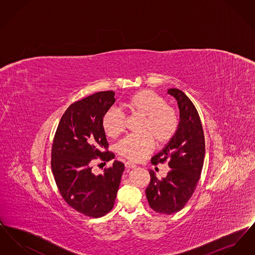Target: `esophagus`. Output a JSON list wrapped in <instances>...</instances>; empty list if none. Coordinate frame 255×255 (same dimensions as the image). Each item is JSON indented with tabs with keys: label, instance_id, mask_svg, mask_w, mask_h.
Wrapping results in <instances>:
<instances>
[{
	"label": "esophagus",
	"instance_id": "1",
	"mask_svg": "<svg viewBox=\"0 0 255 255\" xmlns=\"http://www.w3.org/2000/svg\"><path fill=\"white\" fill-rule=\"evenodd\" d=\"M136 165L133 163V162H131V161H126L125 162V167L127 168V169H129V168H134Z\"/></svg>",
	"mask_w": 255,
	"mask_h": 255
}]
</instances>
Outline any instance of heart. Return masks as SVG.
<instances>
[{"instance_id": "1", "label": "heart", "mask_w": 255, "mask_h": 255, "mask_svg": "<svg viewBox=\"0 0 255 255\" xmlns=\"http://www.w3.org/2000/svg\"><path fill=\"white\" fill-rule=\"evenodd\" d=\"M123 107L132 117L142 118L140 133L128 135L117 146L118 153L131 161H139L150 154L155 146L164 145L178 132L180 121L176 110L167 105L166 100L151 90H140L127 97ZM101 126L107 136L116 138L125 128V116L116 108L107 110Z\"/></svg>"}]
</instances>
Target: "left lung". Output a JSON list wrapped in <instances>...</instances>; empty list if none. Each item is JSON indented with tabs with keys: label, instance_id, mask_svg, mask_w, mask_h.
<instances>
[{
	"label": "left lung",
	"instance_id": "obj_1",
	"mask_svg": "<svg viewBox=\"0 0 255 255\" xmlns=\"http://www.w3.org/2000/svg\"><path fill=\"white\" fill-rule=\"evenodd\" d=\"M168 94L178 100L181 122L175 136L151 158V162L154 165L166 162L171 169L162 180L149 171L150 182L145 193L154 211L171 215L182 210L194 193L203 170L206 143L202 122L192 101L178 89H169Z\"/></svg>",
	"mask_w": 255,
	"mask_h": 255
}]
</instances>
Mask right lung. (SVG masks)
I'll use <instances>...</instances> for the list:
<instances>
[{
  "mask_svg": "<svg viewBox=\"0 0 255 255\" xmlns=\"http://www.w3.org/2000/svg\"><path fill=\"white\" fill-rule=\"evenodd\" d=\"M113 91L98 92L71 104L61 118L51 147V171L66 203L92 218L106 215L115 205L124 164L115 160L95 175L96 159L115 158L101 126L104 113L115 103Z\"/></svg>",
  "mask_w": 255,
  "mask_h": 255,
  "instance_id": "right-lung-1",
  "label": "right lung"
}]
</instances>
